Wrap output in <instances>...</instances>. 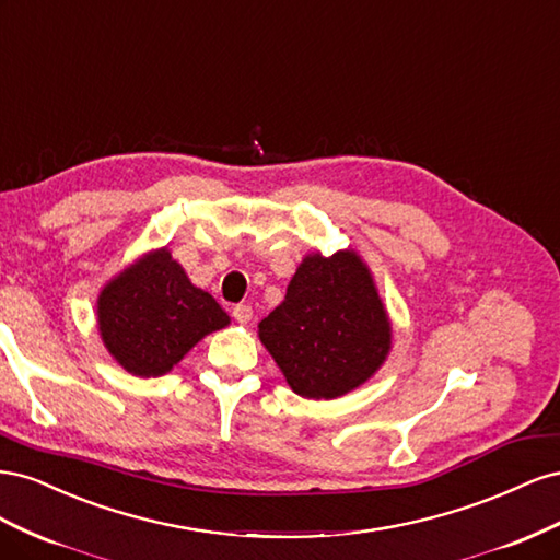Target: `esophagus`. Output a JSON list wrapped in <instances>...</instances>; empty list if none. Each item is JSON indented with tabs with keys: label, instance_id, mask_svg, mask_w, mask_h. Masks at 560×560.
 <instances>
[{
	"label": "esophagus",
	"instance_id": "esophagus-1",
	"mask_svg": "<svg viewBox=\"0 0 560 560\" xmlns=\"http://www.w3.org/2000/svg\"><path fill=\"white\" fill-rule=\"evenodd\" d=\"M252 306H247V303H238V306L233 308V319L241 322V325H247V322L252 319Z\"/></svg>",
	"mask_w": 560,
	"mask_h": 560
}]
</instances>
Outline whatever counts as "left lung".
Instances as JSON below:
<instances>
[{
    "label": "left lung",
    "instance_id": "obj_1",
    "mask_svg": "<svg viewBox=\"0 0 560 560\" xmlns=\"http://www.w3.org/2000/svg\"><path fill=\"white\" fill-rule=\"evenodd\" d=\"M259 338L296 395L336 399L376 374L393 327L358 252L308 254Z\"/></svg>",
    "mask_w": 560,
    "mask_h": 560
}]
</instances>
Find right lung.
I'll use <instances>...</instances> for the list:
<instances>
[{"label": "right lung", "instance_id": "1", "mask_svg": "<svg viewBox=\"0 0 560 560\" xmlns=\"http://www.w3.org/2000/svg\"><path fill=\"white\" fill-rule=\"evenodd\" d=\"M231 317L191 284L167 247L112 278L97 296V327L112 358L132 376H163L202 336Z\"/></svg>", "mask_w": 560, "mask_h": 560}]
</instances>
